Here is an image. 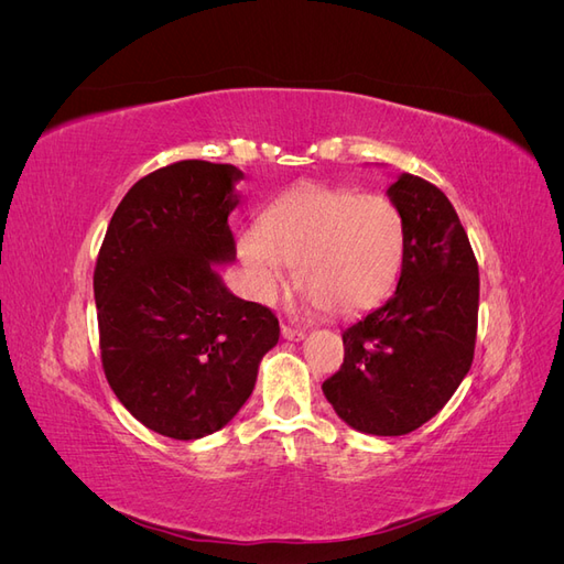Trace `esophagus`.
<instances>
[{
  "instance_id": "1",
  "label": "esophagus",
  "mask_w": 564,
  "mask_h": 564,
  "mask_svg": "<svg viewBox=\"0 0 564 564\" xmlns=\"http://www.w3.org/2000/svg\"><path fill=\"white\" fill-rule=\"evenodd\" d=\"M305 332L299 327H289V324H282V338L286 340H303Z\"/></svg>"
}]
</instances>
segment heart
Returning <instances> with one entry per match:
<instances>
[{
	"mask_svg": "<svg viewBox=\"0 0 564 564\" xmlns=\"http://www.w3.org/2000/svg\"><path fill=\"white\" fill-rule=\"evenodd\" d=\"M406 228L398 204L355 187L301 183L261 214L237 249L249 270L251 294L272 303L294 280L319 311L350 317L381 303L404 261Z\"/></svg>",
	"mask_w": 564,
	"mask_h": 564,
	"instance_id": "b5f03b06",
	"label": "heart"
}]
</instances>
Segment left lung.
<instances>
[{
	"mask_svg": "<svg viewBox=\"0 0 564 564\" xmlns=\"http://www.w3.org/2000/svg\"><path fill=\"white\" fill-rule=\"evenodd\" d=\"M406 228L395 294L344 332V365L322 383L355 431L406 435L449 402L473 365L480 275L468 235L437 185L388 187Z\"/></svg>",
	"mask_w": 564,
	"mask_h": 564,
	"instance_id": "1",
	"label": "left lung"
}]
</instances>
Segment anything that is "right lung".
<instances>
[{
  "label": "right lung",
  "instance_id": "obj_1",
  "mask_svg": "<svg viewBox=\"0 0 564 564\" xmlns=\"http://www.w3.org/2000/svg\"><path fill=\"white\" fill-rule=\"evenodd\" d=\"M242 172L181 160L119 202L94 270L106 379L131 416L174 440L212 435L251 395L278 344L270 308L232 296L214 263L235 259L228 216Z\"/></svg>",
  "mask_w": 564,
  "mask_h": 564
}]
</instances>
